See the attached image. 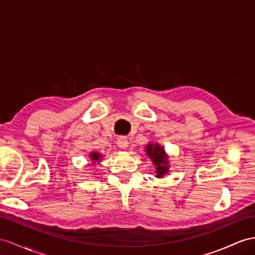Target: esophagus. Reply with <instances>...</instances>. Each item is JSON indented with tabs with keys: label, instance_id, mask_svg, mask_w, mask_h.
I'll list each match as a JSON object with an SVG mask.
<instances>
[{
	"label": "esophagus",
	"instance_id": "34e87169",
	"mask_svg": "<svg viewBox=\"0 0 255 255\" xmlns=\"http://www.w3.org/2000/svg\"><path fill=\"white\" fill-rule=\"evenodd\" d=\"M117 145H119L121 148H126L128 146V141L126 138H124V136H121L117 140Z\"/></svg>",
	"mask_w": 255,
	"mask_h": 255
}]
</instances>
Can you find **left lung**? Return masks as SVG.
Returning a JSON list of instances; mask_svg holds the SVG:
<instances>
[{
	"mask_svg": "<svg viewBox=\"0 0 255 255\" xmlns=\"http://www.w3.org/2000/svg\"><path fill=\"white\" fill-rule=\"evenodd\" d=\"M146 153L156 166V173H157L156 177L161 178L168 171V160L165 151L157 144H148L146 146Z\"/></svg>",
	"mask_w": 255,
	"mask_h": 255,
	"instance_id": "obj_1",
	"label": "left lung"
}]
</instances>
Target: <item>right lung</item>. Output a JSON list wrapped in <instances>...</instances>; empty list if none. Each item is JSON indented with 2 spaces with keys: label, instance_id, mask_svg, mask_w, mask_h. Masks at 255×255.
Returning a JSON list of instances; mask_svg holds the SVG:
<instances>
[{
  "label": "right lung",
  "instance_id": "1",
  "mask_svg": "<svg viewBox=\"0 0 255 255\" xmlns=\"http://www.w3.org/2000/svg\"><path fill=\"white\" fill-rule=\"evenodd\" d=\"M90 157H91V159H93V160L97 161V160H99V157H100V155H99V153H91V155H90Z\"/></svg>",
  "mask_w": 255,
  "mask_h": 255
}]
</instances>
